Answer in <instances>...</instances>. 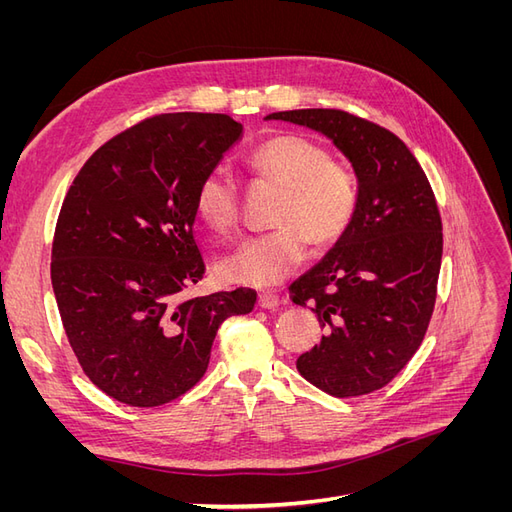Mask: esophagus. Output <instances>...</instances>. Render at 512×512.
<instances>
[{
	"mask_svg": "<svg viewBox=\"0 0 512 512\" xmlns=\"http://www.w3.org/2000/svg\"><path fill=\"white\" fill-rule=\"evenodd\" d=\"M258 305L262 309H275L277 305H280V299H277L275 294H271V292H260L258 294Z\"/></svg>",
	"mask_w": 512,
	"mask_h": 512,
	"instance_id": "obj_1",
	"label": "esophagus"
}]
</instances>
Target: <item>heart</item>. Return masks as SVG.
<instances>
[{
    "label": "heart",
    "mask_w": 512,
    "mask_h": 512,
    "mask_svg": "<svg viewBox=\"0 0 512 512\" xmlns=\"http://www.w3.org/2000/svg\"><path fill=\"white\" fill-rule=\"evenodd\" d=\"M252 173L282 188L267 235L243 241L220 262L228 284L273 288L297 269L307 254V239L327 247L342 239L359 209V179L354 170L331 160L329 149L312 138L288 134L269 138L250 153ZM194 209L198 220L218 235L239 222L237 183L224 170L200 179Z\"/></svg>",
    "instance_id": "1"
}]
</instances>
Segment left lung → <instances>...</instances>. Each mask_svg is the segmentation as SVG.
Instances as JSON below:
<instances>
[{
	"mask_svg": "<svg viewBox=\"0 0 512 512\" xmlns=\"http://www.w3.org/2000/svg\"><path fill=\"white\" fill-rule=\"evenodd\" d=\"M316 130L350 160L359 209L346 235L290 284L324 335L297 359L299 374L333 397L389 384L421 346L436 305L442 220L421 164L401 138L335 108L271 113Z\"/></svg>",
	"mask_w": 512,
	"mask_h": 512,
	"instance_id": "1",
	"label": "left lung"
}]
</instances>
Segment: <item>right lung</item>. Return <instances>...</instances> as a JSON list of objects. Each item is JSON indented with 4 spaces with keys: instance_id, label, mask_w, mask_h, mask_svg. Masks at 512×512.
Here are the masks:
<instances>
[{
    "instance_id": "1",
    "label": "right lung",
    "mask_w": 512,
    "mask_h": 512,
    "mask_svg": "<svg viewBox=\"0 0 512 512\" xmlns=\"http://www.w3.org/2000/svg\"><path fill=\"white\" fill-rule=\"evenodd\" d=\"M243 126L220 113L156 115L104 143L59 211L51 282L87 378L121 404H168L205 376L220 324L256 292L185 297L203 280L194 237L200 179Z\"/></svg>"
}]
</instances>
